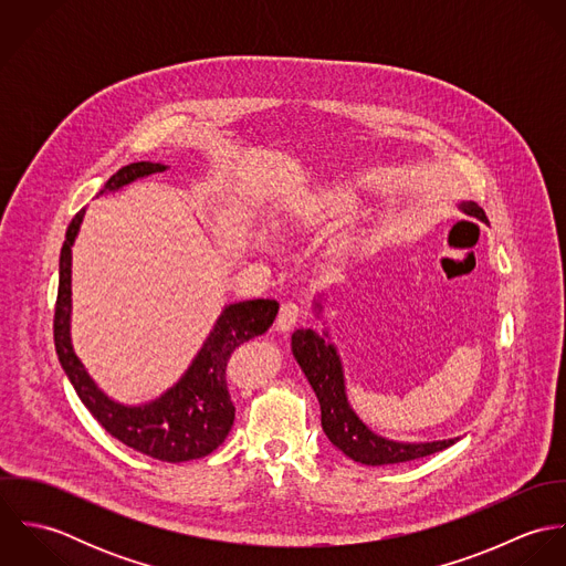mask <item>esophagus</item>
<instances>
[{"instance_id": "obj_1", "label": "esophagus", "mask_w": 566, "mask_h": 566, "mask_svg": "<svg viewBox=\"0 0 566 566\" xmlns=\"http://www.w3.org/2000/svg\"><path fill=\"white\" fill-rule=\"evenodd\" d=\"M301 307L296 305V303H283L281 305V310H279V316H276V328L279 331H290L294 324L298 323V318H301Z\"/></svg>"}]
</instances>
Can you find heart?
I'll list each match as a JSON object with an SVG mask.
<instances>
[{"mask_svg":"<svg viewBox=\"0 0 566 566\" xmlns=\"http://www.w3.org/2000/svg\"><path fill=\"white\" fill-rule=\"evenodd\" d=\"M328 205H331L333 209H350V207H353V200H350L346 193H337V196L328 198Z\"/></svg>","mask_w":566,"mask_h":566,"instance_id":"b5f03b06","label":"heart"}]
</instances>
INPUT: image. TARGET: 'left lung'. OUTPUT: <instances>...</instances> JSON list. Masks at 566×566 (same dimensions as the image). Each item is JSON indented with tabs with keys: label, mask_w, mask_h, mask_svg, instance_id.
Wrapping results in <instances>:
<instances>
[{
	"label": "left lung",
	"mask_w": 566,
	"mask_h": 566,
	"mask_svg": "<svg viewBox=\"0 0 566 566\" xmlns=\"http://www.w3.org/2000/svg\"><path fill=\"white\" fill-rule=\"evenodd\" d=\"M458 207L462 213L478 218L488 224L484 209L478 207L475 202L467 200V202H460ZM314 312L318 318H323L324 294H318L314 298ZM292 355L318 397L321 413H323L321 420H323L326 438L353 462H359L366 467L401 464V462L438 453L460 440V438H449V440H431V442H401L373 431L357 416V411L348 401L344 364L335 344L331 342V333L326 326L323 333H316L314 328H296L292 333Z\"/></svg>",
	"instance_id": "obj_1"
}]
</instances>
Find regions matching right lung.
I'll use <instances>...</instances> for the list:
<instances>
[{"mask_svg": "<svg viewBox=\"0 0 566 566\" xmlns=\"http://www.w3.org/2000/svg\"><path fill=\"white\" fill-rule=\"evenodd\" d=\"M165 169L163 163H130L115 171L95 198ZM84 213L86 209H81L67 227L59 261L54 344L67 379L93 418L126 447L171 464L209 455L224 442L235 420V405L227 386L229 357L240 344L272 326L279 303L254 298L224 305L200 350L171 388L146 403H119L93 381L72 344V248Z\"/></svg>", "mask_w": 566, "mask_h": 566, "instance_id": "1", "label": "right lung"}]
</instances>
